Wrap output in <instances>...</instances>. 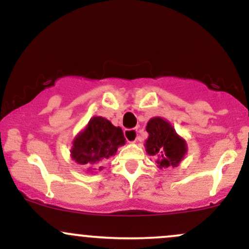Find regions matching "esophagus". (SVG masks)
Segmentation results:
<instances>
[{
	"label": "esophagus",
	"instance_id": "34e87169",
	"mask_svg": "<svg viewBox=\"0 0 249 249\" xmlns=\"http://www.w3.org/2000/svg\"><path fill=\"white\" fill-rule=\"evenodd\" d=\"M124 136L129 143H135V142L137 141L138 132L136 129H126L124 131Z\"/></svg>",
	"mask_w": 249,
	"mask_h": 249
}]
</instances>
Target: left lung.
<instances>
[{
	"label": "left lung",
	"instance_id": "obj_1",
	"mask_svg": "<svg viewBox=\"0 0 249 249\" xmlns=\"http://www.w3.org/2000/svg\"><path fill=\"white\" fill-rule=\"evenodd\" d=\"M145 141L147 155L156 158L160 169L178 166L187 155V142L174 129L173 125L162 117H154L147 122Z\"/></svg>",
	"mask_w": 249,
	"mask_h": 249
}]
</instances>
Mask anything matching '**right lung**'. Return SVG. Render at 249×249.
<instances>
[{"label": "right lung", "instance_id": "1", "mask_svg": "<svg viewBox=\"0 0 249 249\" xmlns=\"http://www.w3.org/2000/svg\"><path fill=\"white\" fill-rule=\"evenodd\" d=\"M124 144V133L119 126L112 125L104 117L95 116L73 139L71 157L78 164L89 166L87 171L94 170L93 166L103 170L100 163L116 155L118 147Z\"/></svg>", "mask_w": 249, "mask_h": 249}]
</instances>
